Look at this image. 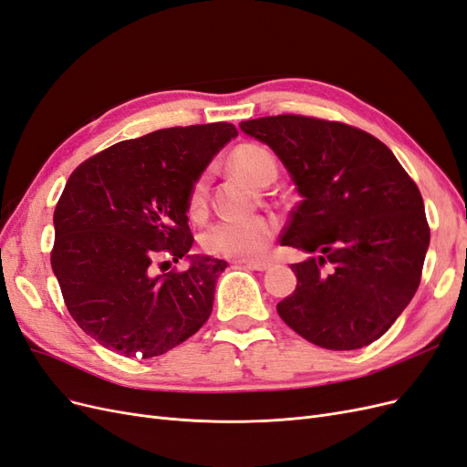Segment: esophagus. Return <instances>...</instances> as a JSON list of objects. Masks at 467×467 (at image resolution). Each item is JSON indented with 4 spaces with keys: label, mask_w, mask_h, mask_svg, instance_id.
I'll return each instance as SVG.
<instances>
[{
    "label": "esophagus",
    "mask_w": 467,
    "mask_h": 467,
    "mask_svg": "<svg viewBox=\"0 0 467 467\" xmlns=\"http://www.w3.org/2000/svg\"><path fill=\"white\" fill-rule=\"evenodd\" d=\"M242 265H245L247 268H251V271H266L268 266H271V263L268 261H239Z\"/></svg>",
    "instance_id": "obj_1"
}]
</instances>
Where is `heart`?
Returning <instances> with one entry per match:
<instances>
[{
  "label": "heart",
  "instance_id": "heart-1",
  "mask_svg": "<svg viewBox=\"0 0 467 467\" xmlns=\"http://www.w3.org/2000/svg\"><path fill=\"white\" fill-rule=\"evenodd\" d=\"M230 163L237 175H242L255 187H266L276 179L278 165L275 155L257 144H242L232 153ZM208 201V182L201 175L192 182L189 192V212L202 216ZM276 234V223L268 218L249 220H220L202 234L201 245L208 255L251 261L265 255Z\"/></svg>",
  "mask_w": 467,
  "mask_h": 467
}]
</instances>
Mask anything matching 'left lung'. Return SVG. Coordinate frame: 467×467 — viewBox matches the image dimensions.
<instances>
[{
  "label": "left lung",
  "instance_id": "left-lung-1",
  "mask_svg": "<svg viewBox=\"0 0 467 467\" xmlns=\"http://www.w3.org/2000/svg\"><path fill=\"white\" fill-rule=\"evenodd\" d=\"M242 130L271 146L302 194L280 237L294 263L276 312L306 341L355 350L384 335L415 296L431 242L425 204L391 150L337 120L278 115Z\"/></svg>",
  "mask_w": 467,
  "mask_h": 467
}]
</instances>
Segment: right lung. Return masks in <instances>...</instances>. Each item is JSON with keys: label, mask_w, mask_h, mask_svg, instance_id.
<instances>
[{"label": "right lung", "mask_w": 467, "mask_h": 467, "mask_svg": "<svg viewBox=\"0 0 467 467\" xmlns=\"http://www.w3.org/2000/svg\"><path fill=\"white\" fill-rule=\"evenodd\" d=\"M235 136L230 122L161 129L91 155L69 175L50 263L69 316L99 345L153 358L210 317L225 261L194 257L187 271L155 275V259L177 263L192 247L191 187Z\"/></svg>", "instance_id": "add662e5"}]
</instances>
